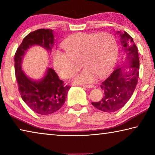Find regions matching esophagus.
I'll use <instances>...</instances> for the list:
<instances>
[{
    "label": "esophagus",
    "mask_w": 155,
    "mask_h": 155,
    "mask_svg": "<svg viewBox=\"0 0 155 155\" xmlns=\"http://www.w3.org/2000/svg\"><path fill=\"white\" fill-rule=\"evenodd\" d=\"M83 87H86V88H94L96 87L95 85H82Z\"/></svg>",
    "instance_id": "esophagus-1"
}]
</instances>
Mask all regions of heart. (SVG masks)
<instances>
[{"label":"heart","mask_w":155,"mask_h":155,"mask_svg":"<svg viewBox=\"0 0 155 155\" xmlns=\"http://www.w3.org/2000/svg\"><path fill=\"white\" fill-rule=\"evenodd\" d=\"M66 52L56 51L52 56L54 70L64 79L71 78L81 62L84 69L73 78L76 85L91 83L96 76L103 78L111 71L117 55V47L111 34L77 33L62 44Z\"/></svg>","instance_id":"heart-1"}]
</instances>
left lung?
Listing matches in <instances>:
<instances>
[{"instance_id":"8db88e82","label":"left lung","mask_w":155,"mask_h":155,"mask_svg":"<svg viewBox=\"0 0 155 155\" xmlns=\"http://www.w3.org/2000/svg\"><path fill=\"white\" fill-rule=\"evenodd\" d=\"M124 59L122 67L114 70L101 83L104 96L101 101L93 102L92 105L102 111H116L127 103L132 96L137 84L140 59L137 46L132 37L127 32L117 31Z\"/></svg>"}]
</instances>
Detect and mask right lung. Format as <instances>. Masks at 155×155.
Segmentation results:
<instances>
[{
	"mask_svg": "<svg viewBox=\"0 0 155 155\" xmlns=\"http://www.w3.org/2000/svg\"><path fill=\"white\" fill-rule=\"evenodd\" d=\"M55 40L51 29L36 30L23 39L14 57L15 77L18 90L25 103L34 112L49 115L64 105L70 87L64 85L53 69L48 68L40 79H33L26 75L22 68L25 54L33 46H39L51 52Z\"/></svg>",
	"mask_w": 155,
	"mask_h": 155,
	"instance_id": "1",
	"label": "right lung"
}]
</instances>
